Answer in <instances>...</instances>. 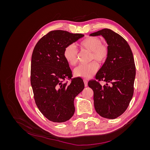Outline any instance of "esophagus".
<instances>
[{"label":"esophagus","instance_id":"34e87169","mask_svg":"<svg viewBox=\"0 0 150 150\" xmlns=\"http://www.w3.org/2000/svg\"><path fill=\"white\" fill-rule=\"evenodd\" d=\"M84 83L85 87H87V86H88V80L86 79H84Z\"/></svg>","mask_w":150,"mask_h":150}]
</instances>
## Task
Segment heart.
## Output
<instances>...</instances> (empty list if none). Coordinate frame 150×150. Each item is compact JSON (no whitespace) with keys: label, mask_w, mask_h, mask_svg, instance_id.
I'll return each mask as SVG.
<instances>
[{"label":"heart","mask_w":150,"mask_h":150,"mask_svg":"<svg viewBox=\"0 0 150 150\" xmlns=\"http://www.w3.org/2000/svg\"><path fill=\"white\" fill-rule=\"evenodd\" d=\"M83 48L91 52V59L96 60L99 63L105 62L109 55L108 47L102 44L101 39L95 37H89L80 43ZM64 57L68 64L75 65L78 60V50L74 44L67 45L63 52ZM98 69V65L96 62L88 64H81L74 69V74L81 78H90L96 74Z\"/></svg>","instance_id":"heart-1"}]
</instances>
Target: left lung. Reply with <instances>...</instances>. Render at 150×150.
Here are the masks:
<instances>
[{"mask_svg": "<svg viewBox=\"0 0 150 150\" xmlns=\"http://www.w3.org/2000/svg\"><path fill=\"white\" fill-rule=\"evenodd\" d=\"M90 35H102L109 51L96 80L88 82L94 92L95 110L103 117L115 119L126 110L133 95L136 67L133 52L126 40L111 29H103ZM101 80L106 84L101 86Z\"/></svg>", "mask_w": 150, "mask_h": 150, "instance_id": "8db88e82", "label": "left lung"}]
</instances>
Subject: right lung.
<instances>
[{
	"label": "right lung",
	"mask_w": 150,
	"mask_h": 150,
	"mask_svg": "<svg viewBox=\"0 0 150 150\" xmlns=\"http://www.w3.org/2000/svg\"><path fill=\"white\" fill-rule=\"evenodd\" d=\"M83 34L56 30L40 39L31 59L30 84L39 111L49 121L63 122L75 111V97L84 88L81 78H72L69 64L63 55L67 45L83 38ZM71 80L68 83L65 79Z\"/></svg>",
	"instance_id": "obj_1"
}]
</instances>
